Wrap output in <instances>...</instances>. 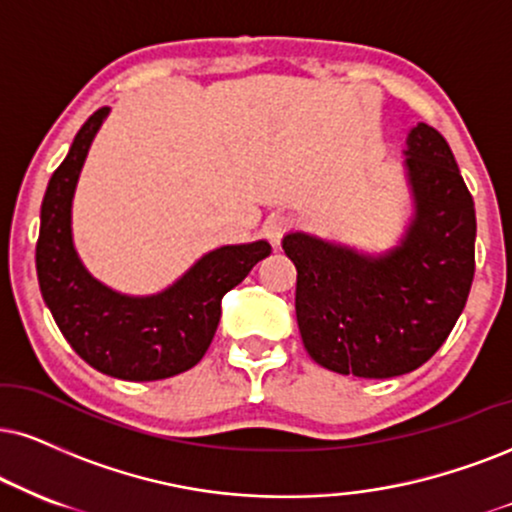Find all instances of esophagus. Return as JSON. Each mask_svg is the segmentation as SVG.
<instances>
[{
  "label": "esophagus",
  "instance_id": "esophagus-1",
  "mask_svg": "<svg viewBox=\"0 0 512 512\" xmlns=\"http://www.w3.org/2000/svg\"><path fill=\"white\" fill-rule=\"evenodd\" d=\"M294 230V218L285 216V213H275L266 220V235L273 239L275 244H280L289 232Z\"/></svg>",
  "mask_w": 512,
  "mask_h": 512
}]
</instances>
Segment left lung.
Instances as JSON below:
<instances>
[{"label":"left lung","instance_id":"1","mask_svg":"<svg viewBox=\"0 0 512 512\" xmlns=\"http://www.w3.org/2000/svg\"><path fill=\"white\" fill-rule=\"evenodd\" d=\"M415 220L399 249L368 258L287 235L296 266V323L315 363L387 380L427 363L468 304L475 277V201L449 142L432 125L408 135Z\"/></svg>","mask_w":512,"mask_h":512}]
</instances>
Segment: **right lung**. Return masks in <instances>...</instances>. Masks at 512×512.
I'll return each instance as SVG.
<instances>
[{
	"mask_svg": "<svg viewBox=\"0 0 512 512\" xmlns=\"http://www.w3.org/2000/svg\"><path fill=\"white\" fill-rule=\"evenodd\" d=\"M109 106L82 123L42 199L35 246L37 280L66 342L104 375L130 382L166 380L197 365L216 334L223 296L270 254L268 242L211 251L159 296L130 299L87 273L73 249L71 199L82 161Z\"/></svg>",
	"mask_w": 512,
	"mask_h": 512,
	"instance_id": "right-lung-1",
	"label": "right lung"
}]
</instances>
